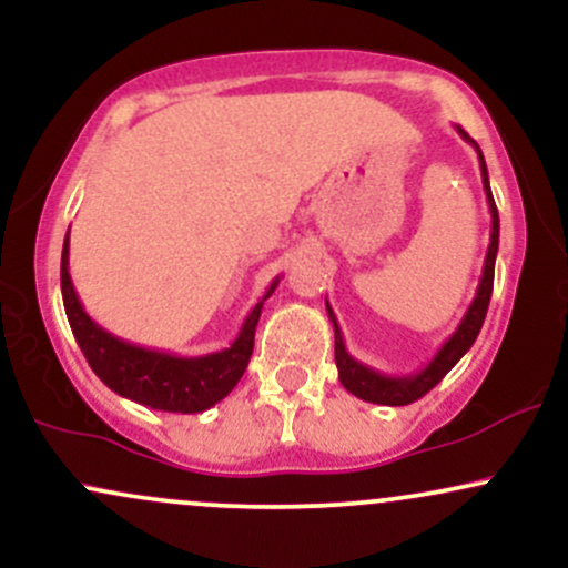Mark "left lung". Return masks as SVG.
<instances>
[{"label":"left lung","instance_id":"left-lung-1","mask_svg":"<svg viewBox=\"0 0 568 568\" xmlns=\"http://www.w3.org/2000/svg\"><path fill=\"white\" fill-rule=\"evenodd\" d=\"M456 133H459L465 141H470L475 146V152H478L480 179H484L488 211H491V243H488V251H486L484 275H480V283H478V291H475L473 304L467 306L465 317H462V323L456 325L454 334L443 342V347L435 352V357L427 363L425 368L416 371V374H406V376H387V374H382V371H374L371 366H363L361 361H355V357L347 352V347H344L342 328H338L334 310H331L328 302H325V310H328L331 323H334L338 382L344 384V389H347V393L361 397V400H366V403H379V406H408V403L419 400L422 395H427L429 389H433L435 384H438L443 376H446L448 371H452L456 363L462 361V355L473 347L475 338H478V334H480V325H484V321H486V310H488V302H491V288H494V264H497V251H499V213H497V205H494L491 186H488V171H486L484 152H480L478 143H475L470 135L465 133V130L456 128Z\"/></svg>","mask_w":568,"mask_h":568}]
</instances>
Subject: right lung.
<instances>
[{"mask_svg":"<svg viewBox=\"0 0 568 568\" xmlns=\"http://www.w3.org/2000/svg\"><path fill=\"white\" fill-rule=\"evenodd\" d=\"M280 280L270 285L264 298L245 317L243 328L226 349L211 352L200 357H179L171 352L139 347L125 338L109 334L93 317L84 312L69 275V234L63 240L61 253V293L63 306L77 344L84 361L95 371V376L128 400L141 403L154 410H173V414H200L216 406L232 393L234 384L243 379L247 361L253 355V336H256L258 317L266 298L277 288Z\"/></svg>","mask_w":568,"mask_h":568,"instance_id":"obj_1","label":"right lung"}]
</instances>
